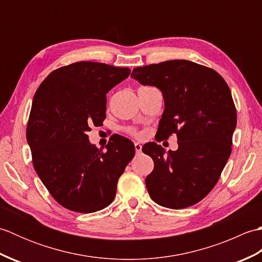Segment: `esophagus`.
<instances>
[{"label": "esophagus", "instance_id": "34e87169", "mask_svg": "<svg viewBox=\"0 0 262 262\" xmlns=\"http://www.w3.org/2000/svg\"><path fill=\"white\" fill-rule=\"evenodd\" d=\"M135 151L137 154H140L142 152V145L140 143H135Z\"/></svg>", "mask_w": 262, "mask_h": 262}]
</instances>
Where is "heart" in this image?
Segmentation results:
<instances>
[{"mask_svg": "<svg viewBox=\"0 0 262 262\" xmlns=\"http://www.w3.org/2000/svg\"><path fill=\"white\" fill-rule=\"evenodd\" d=\"M129 132L132 133V134H133V135H136V136H138V135H140V134H138V133H137V132H136L135 129H130Z\"/></svg>", "mask_w": 262, "mask_h": 262, "instance_id": "b5f03b06", "label": "heart"}]
</instances>
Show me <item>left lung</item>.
Here are the masks:
<instances>
[{"label":"left lung","instance_id":"obj_1","mask_svg":"<svg viewBox=\"0 0 262 262\" xmlns=\"http://www.w3.org/2000/svg\"><path fill=\"white\" fill-rule=\"evenodd\" d=\"M132 77L160 89L165 108L157 135L178 138L177 151L154 142L142 148L154 161L145 179L149 197L172 209L197 204L215 187L232 152L236 109L229 85L213 69L186 59L136 68Z\"/></svg>","mask_w":262,"mask_h":262}]
</instances>
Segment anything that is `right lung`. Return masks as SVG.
<instances>
[{"instance_id": "1", "label": "right lung", "mask_w": 262, "mask_h": 262, "mask_svg": "<svg viewBox=\"0 0 262 262\" xmlns=\"http://www.w3.org/2000/svg\"><path fill=\"white\" fill-rule=\"evenodd\" d=\"M129 74L128 68L77 62L53 71L35 93L27 125L33 168L65 208L94 213L113 203L135 146L118 135L103 152L86 133L102 125L105 94Z\"/></svg>"}]
</instances>
